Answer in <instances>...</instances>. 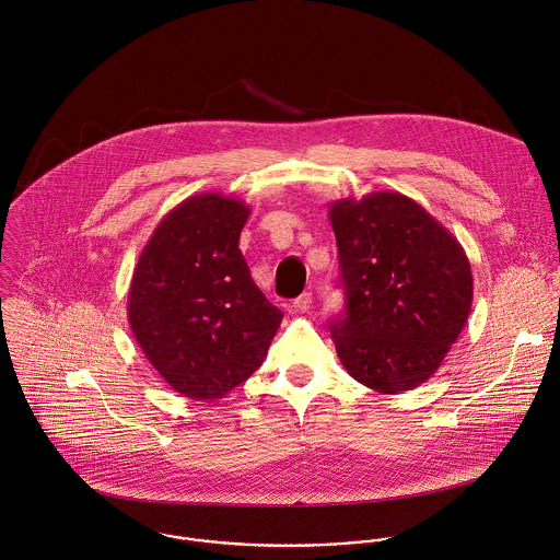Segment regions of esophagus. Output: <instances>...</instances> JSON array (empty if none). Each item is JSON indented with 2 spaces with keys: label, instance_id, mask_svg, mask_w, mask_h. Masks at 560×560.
<instances>
[{
  "label": "esophagus",
  "instance_id": "esophagus-1",
  "mask_svg": "<svg viewBox=\"0 0 560 560\" xmlns=\"http://www.w3.org/2000/svg\"><path fill=\"white\" fill-rule=\"evenodd\" d=\"M293 308L300 311V313H308L313 308V293H302L295 302H293Z\"/></svg>",
  "mask_w": 560,
  "mask_h": 560
}]
</instances>
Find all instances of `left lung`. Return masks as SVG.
Listing matches in <instances>:
<instances>
[{
    "mask_svg": "<svg viewBox=\"0 0 560 560\" xmlns=\"http://www.w3.org/2000/svg\"><path fill=\"white\" fill-rule=\"evenodd\" d=\"M329 222L347 295L329 329L345 371L382 395L418 388L470 317L462 243L399 191L336 200Z\"/></svg>",
    "mask_w": 560,
    "mask_h": 560,
    "instance_id": "8db88e82",
    "label": "left lung"
}]
</instances>
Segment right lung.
<instances>
[{
    "label": "right lung",
    "instance_id": "right-lung-1",
    "mask_svg": "<svg viewBox=\"0 0 560 560\" xmlns=\"http://www.w3.org/2000/svg\"><path fill=\"white\" fill-rule=\"evenodd\" d=\"M249 207L224 194L176 205L133 269L127 315L163 382L194 400L224 399L265 360L282 313L240 249Z\"/></svg>",
    "mask_w": 560,
    "mask_h": 560
}]
</instances>
